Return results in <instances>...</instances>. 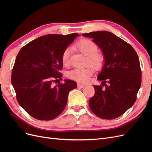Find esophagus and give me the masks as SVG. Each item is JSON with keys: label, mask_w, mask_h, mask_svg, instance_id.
<instances>
[{"label": "esophagus", "mask_w": 152, "mask_h": 152, "mask_svg": "<svg viewBox=\"0 0 152 152\" xmlns=\"http://www.w3.org/2000/svg\"><path fill=\"white\" fill-rule=\"evenodd\" d=\"M77 87H80V88H83V87H85L84 84H77Z\"/></svg>", "instance_id": "34e87169"}]
</instances>
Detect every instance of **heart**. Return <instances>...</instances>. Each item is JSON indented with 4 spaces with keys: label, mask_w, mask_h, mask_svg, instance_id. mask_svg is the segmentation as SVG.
<instances>
[{
    "label": "heart",
    "mask_w": 152,
    "mask_h": 152,
    "mask_svg": "<svg viewBox=\"0 0 152 152\" xmlns=\"http://www.w3.org/2000/svg\"><path fill=\"white\" fill-rule=\"evenodd\" d=\"M77 48L79 49L81 53L88 57L87 63L93 66L97 70L102 69L104 65V58L103 55L97 53L98 46L94 42L89 39H82L75 44ZM71 48H67L63 52L61 61L64 66H68L70 63V56ZM94 70L91 66L84 68H76L67 73V77L69 79L74 80L79 82H85L89 79V77L93 74Z\"/></svg>",
    "instance_id": "heart-1"
}]
</instances>
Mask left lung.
I'll list each match as a JSON object with an SVG mask.
<instances>
[{"label":"left lung","mask_w":152,"mask_h":152,"mask_svg":"<svg viewBox=\"0 0 152 152\" xmlns=\"http://www.w3.org/2000/svg\"><path fill=\"white\" fill-rule=\"evenodd\" d=\"M82 35L93 39L104 58L102 70L98 76L102 86H93L95 94L89 99V107L99 118H117L134 104L140 88L138 56L130 44L110 31H93ZM107 82L108 85L105 84Z\"/></svg>","instance_id":"obj_1"}]
</instances>
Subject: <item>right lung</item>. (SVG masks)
Here are the masks:
<instances>
[{
  "label": "right lung",
  "mask_w": 152,
  "mask_h": 152,
  "mask_svg": "<svg viewBox=\"0 0 152 152\" xmlns=\"http://www.w3.org/2000/svg\"><path fill=\"white\" fill-rule=\"evenodd\" d=\"M78 36H41L23 47L17 55L11 83L18 102L37 120L58 117L66 107L70 91L77 87L76 82L69 79L54 87L52 82L62 77L59 70L63 67V52Z\"/></svg>",
  "instance_id": "1"
}]
</instances>
